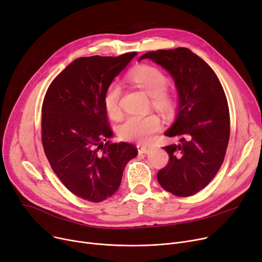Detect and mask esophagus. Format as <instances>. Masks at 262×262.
<instances>
[{"label":"esophagus","instance_id":"1","mask_svg":"<svg viewBox=\"0 0 262 262\" xmlns=\"http://www.w3.org/2000/svg\"><path fill=\"white\" fill-rule=\"evenodd\" d=\"M137 148H138V152L140 154H148L152 152L153 147L152 146H148V145H137Z\"/></svg>","mask_w":262,"mask_h":262}]
</instances>
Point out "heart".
I'll return each mask as SVG.
<instances>
[{
  "label": "heart",
  "instance_id": "obj_1",
  "mask_svg": "<svg viewBox=\"0 0 262 262\" xmlns=\"http://www.w3.org/2000/svg\"><path fill=\"white\" fill-rule=\"evenodd\" d=\"M128 80L133 85L144 91L150 96L152 106L163 115H169L173 112L175 102L173 96L166 89L168 86V78L157 68L150 66H140L128 74ZM122 89L120 85H109L104 94V107L107 115L114 119H120L122 109L120 99ZM160 128V121L155 115L146 116H128L118 128L120 137L124 140L137 141L140 143L148 142L153 135Z\"/></svg>",
  "mask_w": 262,
  "mask_h": 262
}]
</instances>
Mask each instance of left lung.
<instances>
[{"mask_svg": "<svg viewBox=\"0 0 262 262\" xmlns=\"http://www.w3.org/2000/svg\"><path fill=\"white\" fill-rule=\"evenodd\" d=\"M142 59L167 70L178 94L175 121L164 135L181 139L163 147L169 162L158 183L174 195L191 196L213 180L225 157L230 129L225 92L212 69L187 48L147 52Z\"/></svg>", "mask_w": 262, "mask_h": 262, "instance_id": "1", "label": "left lung"}]
</instances>
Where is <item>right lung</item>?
<instances>
[{
	"label": "right lung",
	"mask_w": 262,
	"mask_h": 262,
	"mask_svg": "<svg viewBox=\"0 0 262 262\" xmlns=\"http://www.w3.org/2000/svg\"><path fill=\"white\" fill-rule=\"evenodd\" d=\"M137 53L80 57L50 85L42 105V144L53 171L76 196L93 203L118 191L126 163L138 155L129 143H112L103 99Z\"/></svg>",
	"instance_id": "right-lung-1"
}]
</instances>
